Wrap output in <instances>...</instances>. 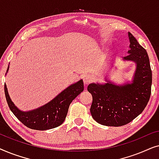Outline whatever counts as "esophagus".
<instances>
[{
	"instance_id": "34e87169",
	"label": "esophagus",
	"mask_w": 159,
	"mask_h": 159,
	"mask_svg": "<svg viewBox=\"0 0 159 159\" xmlns=\"http://www.w3.org/2000/svg\"><path fill=\"white\" fill-rule=\"evenodd\" d=\"M92 81H93V77L90 75H86L83 77V82L85 85L88 84L89 83H90Z\"/></svg>"
}]
</instances>
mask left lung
<instances>
[{
  "mask_svg": "<svg viewBox=\"0 0 159 159\" xmlns=\"http://www.w3.org/2000/svg\"><path fill=\"white\" fill-rule=\"evenodd\" d=\"M128 36L129 55L123 60L136 64L132 83L116 85L107 81L103 84L91 83L88 87L93 95L91 115L102 125L120 127L129 123L143 111L151 97L152 71L147 51L130 32Z\"/></svg>",
  "mask_w": 159,
  "mask_h": 159,
  "instance_id": "1",
  "label": "left lung"
}]
</instances>
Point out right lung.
Wrapping results in <instances>:
<instances>
[{"instance_id":"add662e5","label":"right lung","mask_w":159,"mask_h":159,"mask_svg":"<svg viewBox=\"0 0 159 159\" xmlns=\"http://www.w3.org/2000/svg\"><path fill=\"white\" fill-rule=\"evenodd\" d=\"M8 68L9 65L6 72ZM4 90L8 107L21 123L30 129L46 130L57 127L64 122L69 105L84 90V84L82 80H80L69 86L44 106L29 111H22L14 105L8 95L6 83L4 84Z\"/></svg>"}]
</instances>
